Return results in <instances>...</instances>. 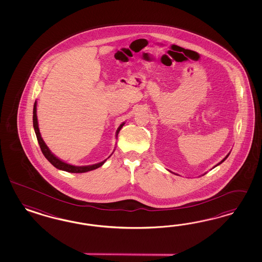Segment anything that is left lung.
Masks as SVG:
<instances>
[{
	"label": "left lung",
	"instance_id": "1",
	"mask_svg": "<svg viewBox=\"0 0 262 262\" xmlns=\"http://www.w3.org/2000/svg\"><path fill=\"white\" fill-rule=\"evenodd\" d=\"M229 156H230V152H229V154H228V155H227V156H226V158H225V159H223L222 161H221V162H219V163H218V164H217V165H216V166H218V165H219V164H221V163H222V162H224V161H225V160H226V159H228V157H229ZM216 166H214V167H216Z\"/></svg>",
	"mask_w": 262,
	"mask_h": 262
}]
</instances>
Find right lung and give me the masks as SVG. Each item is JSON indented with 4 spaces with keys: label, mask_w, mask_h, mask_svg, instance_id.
<instances>
[{
    "label": "right lung",
    "mask_w": 262,
    "mask_h": 262,
    "mask_svg": "<svg viewBox=\"0 0 262 262\" xmlns=\"http://www.w3.org/2000/svg\"><path fill=\"white\" fill-rule=\"evenodd\" d=\"M32 120H33V127H34V132H35V135H36V138H37V141L39 144L40 149L43 152L44 157L54 165V166L59 169V170H63L66 172H69V173H85L88 171H92V170H95L97 168L102 166L103 163L105 162V160H103L102 162H99V163H96L93 165H88V166H75V165H71V164H68L66 162H64L62 160H60L59 159H57L56 156L50 151V149L48 148L47 145L44 142V140L42 139L41 135H40L39 127H38V122H37V115H36V101L34 103L33 105V116H32ZM125 123L121 124L120 127H118L117 132H116V136L119 134L120 129L122 128V127L124 126ZM110 158V157H108Z\"/></svg>",
    "instance_id": "right-lung-1"
}]
</instances>
